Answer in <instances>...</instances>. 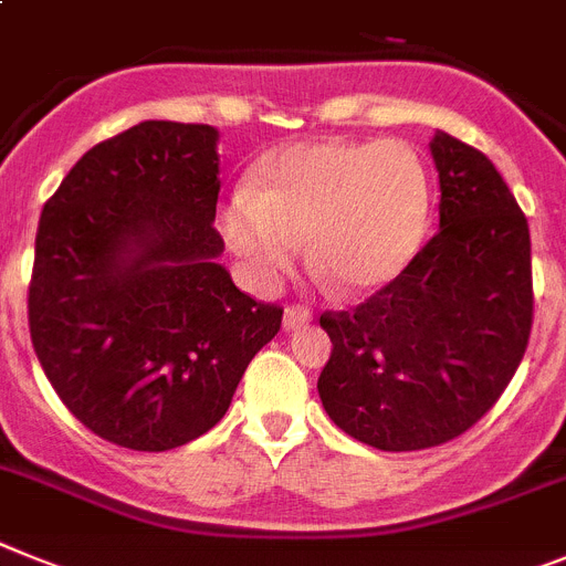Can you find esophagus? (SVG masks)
Here are the masks:
<instances>
[{
    "mask_svg": "<svg viewBox=\"0 0 566 566\" xmlns=\"http://www.w3.org/2000/svg\"><path fill=\"white\" fill-rule=\"evenodd\" d=\"M311 322L313 313L307 311V307H287V311H284V331L287 333L302 331V327H307Z\"/></svg>",
    "mask_w": 566,
    "mask_h": 566,
    "instance_id": "34e87169",
    "label": "esophagus"
}]
</instances>
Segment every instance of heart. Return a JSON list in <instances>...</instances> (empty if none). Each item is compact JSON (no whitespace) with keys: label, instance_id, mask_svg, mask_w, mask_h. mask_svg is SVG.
<instances>
[{"label":"heart","instance_id":"1","mask_svg":"<svg viewBox=\"0 0 566 566\" xmlns=\"http://www.w3.org/2000/svg\"><path fill=\"white\" fill-rule=\"evenodd\" d=\"M430 176L396 139L296 142L264 156L253 188L219 210L230 253L255 287L307 259L342 296H367L410 268L430 230Z\"/></svg>","mask_w":566,"mask_h":566}]
</instances>
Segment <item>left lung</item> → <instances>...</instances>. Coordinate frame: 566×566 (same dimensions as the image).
Returning <instances> with one entry per match:
<instances>
[{"label":"left lung","mask_w":566,"mask_h":566,"mask_svg":"<svg viewBox=\"0 0 566 566\" xmlns=\"http://www.w3.org/2000/svg\"><path fill=\"white\" fill-rule=\"evenodd\" d=\"M439 233L356 311L324 313L318 399L387 453L444 444L499 401L533 327L530 228L493 161L436 130Z\"/></svg>","instance_id":"left-lung-1"}]
</instances>
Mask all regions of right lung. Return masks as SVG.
I'll list each match as a JSON object with an SVG mask.
<instances>
[{
	"label": "right lung",
	"mask_w": 566,
	"mask_h": 566,
	"mask_svg": "<svg viewBox=\"0 0 566 566\" xmlns=\"http://www.w3.org/2000/svg\"><path fill=\"white\" fill-rule=\"evenodd\" d=\"M216 145L210 125L139 122L91 147L39 219V365L87 430L130 450H174L219 424L282 327L219 264Z\"/></svg>",
	"instance_id": "add662e5"
}]
</instances>
